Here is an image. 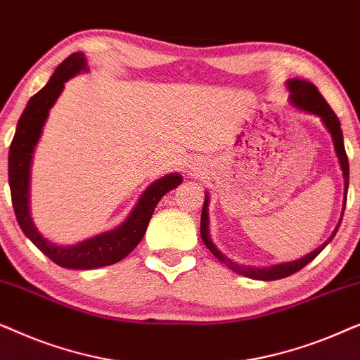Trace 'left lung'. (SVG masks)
Here are the masks:
<instances>
[{
  "instance_id": "8db88e82",
  "label": "left lung",
  "mask_w": 360,
  "mask_h": 360,
  "mask_svg": "<svg viewBox=\"0 0 360 360\" xmlns=\"http://www.w3.org/2000/svg\"><path fill=\"white\" fill-rule=\"evenodd\" d=\"M287 86L290 91V103H292L293 106L300 108V110L311 112V115H316L321 117L323 124L326 126V129L329 131V134H331V137H333L334 149H336V155L339 159V165H341L342 176H344V203H342V214H344V210H346V200H347V188H349V160H347L346 149H344V137H342V131H341V122H339L336 112L331 110V106L328 105L326 100H324L323 95L318 91V88L314 86L313 83L293 78V80L287 82ZM208 205H210V196L205 195L203 211H201L200 233H201V239H203L206 248L211 250V254H213L216 259H219L221 262H223L226 267H229L231 270H233V272L240 274V275H244V277H249L254 280H265V282H267V280H278V278L290 277L292 274L302 270L304 265H308L319 252H321L324 248H326L329 243H331L333 238L338 233L339 226H341V221H342V216H341L338 228L334 229L331 238H329L323 245H319L316 250H313L311 254L304 255V257H302V259L293 260V262H283L278 265H272V267H249V265H240L238 262H234V260H231L229 257H226V255L221 252L218 248H216L213 240H211L210 228H208V224H210L208 210H206L208 208Z\"/></svg>"
}]
</instances>
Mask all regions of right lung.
Masks as SVG:
<instances>
[{"mask_svg":"<svg viewBox=\"0 0 360 360\" xmlns=\"http://www.w3.org/2000/svg\"><path fill=\"white\" fill-rule=\"evenodd\" d=\"M82 70H88L85 56L75 52L68 56L53 72L47 85L29 100L26 110L18 121L16 134L9 146L8 175L14 214L22 233L36 248L47 255L52 262L65 269L88 270L105 267L124 259L141 239L144 238L147 224L152 218L157 203L167 191L179 186L184 179L179 174H169L154 181L137 201L134 210L120 228L108 231L95 238L73 245H58L39 233L29 213V180H31V162L42 127L46 124L49 110L60 96L65 82Z\"/></svg>","mask_w":360,"mask_h":360,"instance_id":"add662e5","label":"right lung"}]
</instances>
